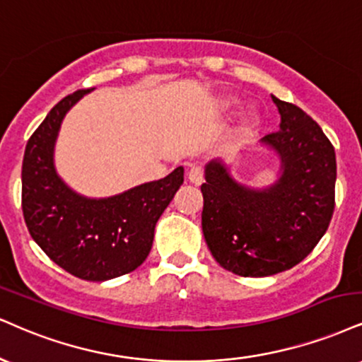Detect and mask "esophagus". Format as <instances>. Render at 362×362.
<instances>
[{"label":"esophagus","instance_id":"esophagus-1","mask_svg":"<svg viewBox=\"0 0 362 362\" xmlns=\"http://www.w3.org/2000/svg\"><path fill=\"white\" fill-rule=\"evenodd\" d=\"M189 180L195 185H200L204 182V170L199 165H192L189 170Z\"/></svg>","mask_w":362,"mask_h":362}]
</instances>
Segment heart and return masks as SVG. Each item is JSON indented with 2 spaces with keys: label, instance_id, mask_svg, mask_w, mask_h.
Listing matches in <instances>:
<instances>
[{
  "label": "heart",
  "instance_id": "heart-1",
  "mask_svg": "<svg viewBox=\"0 0 362 362\" xmlns=\"http://www.w3.org/2000/svg\"><path fill=\"white\" fill-rule=\"evenodd\" d=\"M233 103H234V101H229V104H233ZM250 117H252V116H250Z\"/></svg>",
  "mask_w": 362,
  "mask_h": 362
}]
</instances>
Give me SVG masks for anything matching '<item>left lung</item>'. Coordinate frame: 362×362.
Instances as JSON below:
<instances>
[{
  "label": "left lung",
  "mask_w": 362,
  "mask_h": 362,
  "mask_svg": "<svg viewBox=\"0 0 362 362\" xmlns=\"http://www.w3.org/2000/svg\"><path fill=\"white\" fill-rule=\"evenodd\" d=\"M280 129L261 143L280 158V177L252 189L228 165H206L202 230L217 263L239 276H269L310 255L329 228L335 206V151L320 126L295 104L272 95Z\"/></svg>",
  "instance_id": "left-lung-1"
}]
</instances>
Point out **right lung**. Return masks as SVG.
<instances>
[{
  "label": "right lung",
  "instance_id": "add662e5",
  "mask_svg": "<svg viewBox=\"0 0 362 362\" xmlns=\"http://www.w3.org/2000/svg\"><path fill=\"white\" fill-rule=\"evenodd\" d=\"M81 89L52 107L30 136L21 167V207L30 236L49 258L71 275L106 281L136 269L146 259L155 226L184 184V167L104 199L81 195L59 177L55 141L65 115Z\"/></svg>",
  "mask_w": 362,
  "mask_h": 362
}]
</instances>
